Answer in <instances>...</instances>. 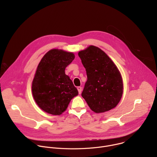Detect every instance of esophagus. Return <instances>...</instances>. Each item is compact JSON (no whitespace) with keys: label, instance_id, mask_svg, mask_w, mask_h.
I'll list each match as a JSON object with an SVG mask.
<instances>
[{"label":"esophagus","instance_id":"esophagus-1","mask_svg":"<svg viewBox=\"0 0 157 157\" xmlns=\"http://www.w3.org/2000/svg\"><path fill=\"white\" fill-rule=\"evenodd\" d=\"M77 89H78V93H79V94H81V91H82V87H81V86H78V87H77Z\"/></svg>","mask_w":157,"mask_h":157}]
</instances>
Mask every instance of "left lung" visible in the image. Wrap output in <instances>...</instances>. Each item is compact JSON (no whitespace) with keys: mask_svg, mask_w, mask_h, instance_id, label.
<instances>
[{"mask_svg":"<svg viewBox=\"0 0 157 157\" xmlns=\"http://www.w3.org/2000/svg\"><path fill=\"white\" fill-rule=\"evenodd\" d=\"M78 55L87 78L82 97L96 113L114 108L123 94L122 79L116 64L102 50L93 45Z\"/></svg>","mask_w":157,"mask_h":157,"instance_id":"8db88e82","label":"left lung"}]
</instances>
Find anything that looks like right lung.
<instances>
[{
	"label": "right lung",
	"mask_w": 157,
	"mask_h": 157,
	"mask_svg": "<svg viewBox=\"0 0 157 157\" xmlns=\"http://www.w3.org/2000/svg\"><path fill=\"white\" fill-rule=\"evenodd\" d=\"M73 53L53 49L41 59L32 82V94L36 104L46 113L58 116L66 110L78 94L65 68L75 59Z\"/></svg>",
	"instance_id": "1"
}]
</instances>
